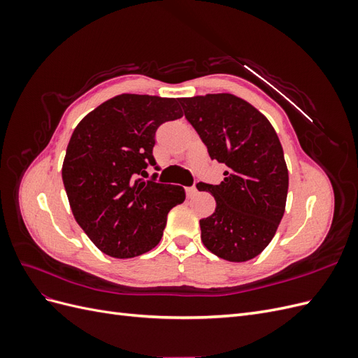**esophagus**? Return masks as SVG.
<instances>
[{
  "label": "esophagus",
  "mask_w": 358,
  "mask_h": 358,
  "mask_svg": "<svg viewBox=\"0 0 358 358\" xmlns=\"http://www.w3.org/2000/svg\"><path fill=\"white\" fill-rule=\"evenodd\" d=\"M197 194V188L196 187H189V188H187V196L191 199V197H194Z\"/></svg>",
  "instance_id": "esophagus-1"
}]
</instances>
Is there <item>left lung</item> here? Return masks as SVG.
I'll list each match as a JSON object with an SVG mask.
<instances>
[{
  "mask_svg": "<svg viewBox=\"0 0 358 358\" xmlns=\"http://www.w3.org/2000/svg\"><path fill=\"white\" fill-rule=\"evenodd\" d=\"M212 159L227 166L220 185L199 183L216 200L200 220L201 241L215 255L242 263L262 254L282 220L288 169L282 145L268 119L229 92L179 99Z\"/></svg>",
  "mask_w": 358,
  "mask_h": 358,
  "instance_id": "obj_1",
  "label": "left lung"
}]
</instances>
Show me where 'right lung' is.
I'll use <instances>...</instances> for the list:
<instances>
[{
  "mask_svg": "<svg viewBox=\"0 0 358 358\" xmlns=\"http://www.w3.org/2000/svg\"><path fill=\"white\" fill-rule=\"evenodd\" d=\"M183 113L178 99L121 94L74 128L62 182L74 220L101 252L133 258L155 248L185 189L145 180L157 128Z\"/></svg>",
  "mask_w": 358,
  "mask_h": 358,
  "instance_id": "right-lung-1",
  "label": "right lung"
}]
</instances>
